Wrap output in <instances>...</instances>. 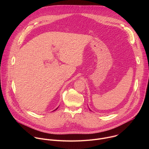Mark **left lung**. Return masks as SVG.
<instances>
[{
    "label": "left lung",
    "mask_w": 149,
    "mask_h": 149,
    "mask_svg": "<svg viewBox=\"0 0 149 149\" xmlns=\"http://www.w3.org/2000/svg\"><path fill=\"white\" fill-rule=\"evenodd\" d=\"M90 111H91V110H90Z\"/></svg>",
    "instance_id": "1"
}]
</instances>
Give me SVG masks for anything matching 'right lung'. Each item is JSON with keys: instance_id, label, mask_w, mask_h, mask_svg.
<instances>
[{"instance_id": "right-lung-1", "label": "right lung", "mask_w": 149, "mask_h": 149, "mask_svg": "<svg viewBox=\"0 0 149 149\" xmlns=\"http://www.w3.org/2000/svg\"><path fill=\"white\" fill-rule=\"evenodd\" d=\"M58 107H57V108H56V109H55V110H54V111H55V110H57V109H58Z\"/></svg>"}]
</instances>
